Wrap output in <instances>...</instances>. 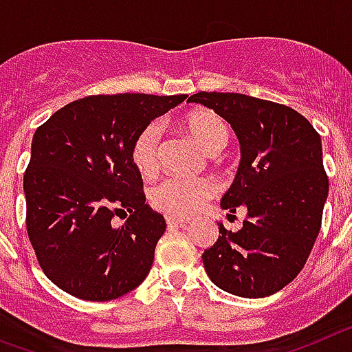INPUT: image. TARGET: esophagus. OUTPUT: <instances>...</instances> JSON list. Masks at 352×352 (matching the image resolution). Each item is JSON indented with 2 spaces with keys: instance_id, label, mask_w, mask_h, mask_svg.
I'll list each match as a JSON object with an SVG mask.
<instances>
[{
  "instance_id": "obj_1",
  "label": "esophagus",
  "mask_w": 352,
  "mask_h": 352,
  "mask_svg": "<svg viewBox=\"0 0 352 352\" xmlns=\"http://www.w3.org/2000/svg\"><path fill=\"white\" fill-rule=\"evenodd\" d=\"M168 227H184L188 219H182V218H173V216H168L166 218Z\"/></svg>"
}]
</instances>
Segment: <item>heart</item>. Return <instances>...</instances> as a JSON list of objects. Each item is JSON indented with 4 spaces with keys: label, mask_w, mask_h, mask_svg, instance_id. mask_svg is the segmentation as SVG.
<instances>
[{
    "label": "heart",
    "mask_w": 352,
    "mask_h": 352,
    "mask_svg": "<svg viewBox=\"0 0 352 352\" xmlns=\"http://www.w3.org/2000/svg\"><path fill=\"white\" fill-rule=\"evenodd\" d=\"M180 127L209 155L219 154L230 142L228 124L210 109L198 108L186 113ZM161 125L152 122L134 136L131 145V161L136 172L146 179L157 175L161 168ZM214 193L216 186L209 179L172 177L152 191V204L168 216L188 218L206 206Z\"/></svg>",
    "instance_id": "b5f03b06"
}]
</instances>
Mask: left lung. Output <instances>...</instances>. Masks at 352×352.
I'll return each instance as SVG.
<instances>
[{
    "instance_id": "left-lung-1",
    "label": "left lung",
    "mask_w": 352,
    "mask_h": 352,
    "mask_svg": "<svg viewBox=\"0 0 352 352\" xmlns=\"http://www.w3.org/2000/svg\"><path fill=\"white\" fill-rule=\"evenodd\" d=\"M189 100L214 109L237 134L241 164L221 207L228 216L248 210L241 230L218 223V241L201 255L204 267L230 294H274L305 267L320 230L329 182L319 133L301 113L271 100L219 91Z\"/></svg>"
}]
</instances>
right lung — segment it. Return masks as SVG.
I'll use <instances>...</instances> for the list:
<instances>
[{
    "label": "right lung",
    "instance_id": "1",
    "mask_svg": "<svg viewBox=\"0 0 352 352\" xmlns=\"http://www.w3.org/2000/svg\"><path fill=\"white\" fill-rule=\"evenodd\" d=\"M186 97H83L35 131L24 172L26 230L54 285L85 301H109L145 280L166 221L145 204L131 145ZM120 213L128 219L117 228Z\"/></svg>",
    "mask_w": 352,
    "mask_h": 352
}]
</instances>
